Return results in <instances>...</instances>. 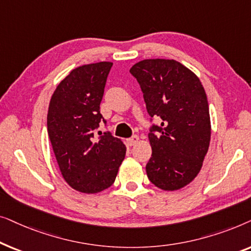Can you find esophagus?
<instances>
[{
  "label": "esophagus",
  "mask_w": 251,
  "mask_h": 251,
  "mask_svg": "<svg viewBox=\"0 0 251 251\" xmlns=\"http://www.w3.org/2000/svg\"><path fill=\"white\" fill-rule=\"evenodd\" d=\"M139 142V137L137 136V135H133L132 137H130V138L128 139V144L130 146H133V145H136L137 143Z\"/></svg>",
  "instance_id": "1"
}]
</instances>
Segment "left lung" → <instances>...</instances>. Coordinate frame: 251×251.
Instances as JSON below:
<instances>
[{"instance_id":"left-lung-1","label":"left lung","mask_w":251,"mask_h":251,"mask_svg":"<svg viewBox=\"0 0 251 251\" xmlns=\"http://www.w3.org/2000/svg\"><path fill=\"white\" fill-rule=\"evenodd\" d=\"M130 73L140 85L151 121L161 120L150 128L147 177L161 190H179L198 176L210 143L204 89L193 72L174 59L142 60Z\"/></svg>"}]
</instances>
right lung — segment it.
<instances>
[{
	"label": "right lung",
	"mask_w": 251,
	"mask_h": 251,
	"mask_svg": "<svg viewBox=\"0 0 251 251\" xmlns=\"http://www.w3.org/2000/svg\"><path fill=\"white\" fill-rule=\"evenodd\" d=\"M112 63L83 65L58 84L48 111V135L64 179L82 193H98L114 183L126 146L109 131H96Z\"/></svg>",
	"instance_id": "obj_1"
}]
</instances>
